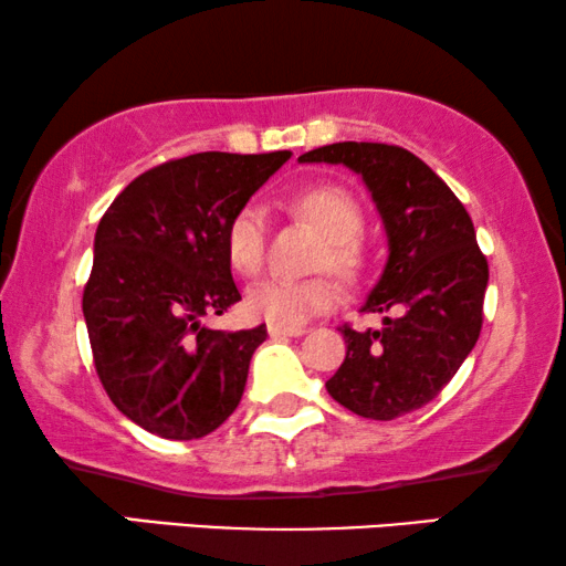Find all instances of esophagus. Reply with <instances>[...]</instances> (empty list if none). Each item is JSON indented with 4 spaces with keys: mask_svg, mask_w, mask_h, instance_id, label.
<instances>
[{
    "mask_svg": "<svg viewBox=\"0 0 566 566\" xmlns=\"http://www.w3.org/2000/svg\"><path fill=\"white\" fill-rule=\"evenodd\" d=\"M268 332L270 337H301L304 335V327H281V324H268Z\"/></svg>",
    "mask_w": 566,
    "mask_h": 566,
    "instance_id": "1",
    "label": "esophagus"
}]
</instances>
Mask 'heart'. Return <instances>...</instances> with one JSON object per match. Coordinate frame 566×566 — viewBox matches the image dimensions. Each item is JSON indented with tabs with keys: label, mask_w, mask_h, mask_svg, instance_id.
<instances>
[{
	"label": "heart",
	"mask_w": 566,
	"mask_h": 566,
	"mask_svg": "<svg viewBox=\"0 0 566 566\" xmlns=\"http://www.w3.org/2000/svg\"><path fill=\"white\" fill-rule=\"evenodd\" d=\"M293 211L314 223L322 237H327V250L322 252L319 265H329L335 273L353 277L360 268L358 239L363 234V211L350 192L337 185H314L301 190L291 200ZM227 258L234 270L254 275L265 262L268 250V211L258 200H250L227 223ZM337 301V289L327 277L293 281V277H265L247 291V308L258 319L281 327H301L312 316L327 312Z\"/></svg>",
	"instance_id": "heart-1"
}]
</instances>
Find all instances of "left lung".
<instances>
[{
  "mask_svg": "<svg viewBox=\"0 0 566 566\" xmlns=\"http://www.w3.org/2000/svg\"><path fill=\"white\" fill-rule=\"evenodd\" d=\"M363 177L381 216L389 258L360 312L381 329L343 327L345 360L329 397L368 420H394L432 401L474 350L490 281L476 231L453 190L412 151L343 142L301 154Z\"/></svg>",
  "mask_w": 566,
  "mask_h": 566,
  "instance_id": "1",
  "label": "left lung"
}]
</instances>
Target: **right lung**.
Returning <instances> with one entry per match:
<instances>
[{
    "label": "right lung",
    "mask_w": 566,
    "mask_h": 566,
    "mask_svg": "<svg viewBox=\"0 0 566 566\" xmlns=\"http://www.w3.org/2000/svg\"><path fill=\"white\" fill-rule=\"evenodd\" d=\"M291 151H203L138 175L95 234L82 312L99 381L138 428L167 440L213 432L244 394L265 324H203L242 301L227 223Z\"/></svg>",
    "instance_id": "obj_1"
}]
</instances>
